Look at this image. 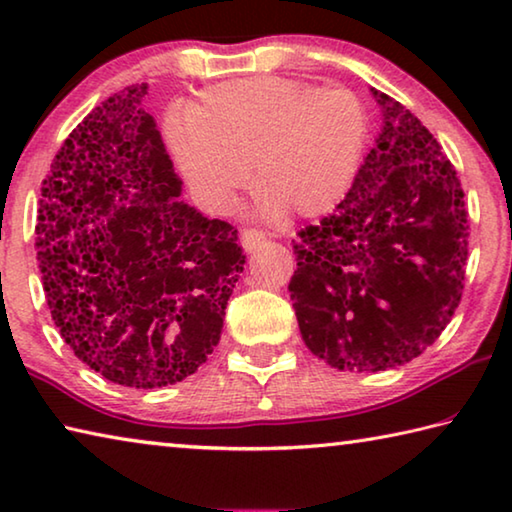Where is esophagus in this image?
I'll list each match as a JSON object with an SVG mask.
<instances>
[{
    "label": "esophagus",
    "instance_id": "esophagus-1",
    "mask_svg": "<svg viewBox=\"0 0 512 512\" xmlns=\"http://www.w3.org/2000/svg\"><path fill=\"white\" fill-rule=\"evenodd\" d=\"M266 241V235L262 230H255V228H246L241 232V246H244L246 253H253L255 248H259Z\"/></svg>",
    "mask_w": 512,
    "mask_h": 512
}]
</instances>
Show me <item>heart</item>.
I'll list each match as a JSON object with an SVG mask.
<instances>
[{
    "label": "heart",
    "instance_id": "b5f03b06",
    "mask_svg": "<svg viewBox=\"0 0 512 512\" xmlns=\"http://www.w3.org/2000/svg\"><path fill=\"white\" fill-rule=\"evenodd\" d=\"M164 135L212 210H228L253 171L264 216H318L357 176L368 112L348 88L257 76L214 85L189 110H173Z\"/></svg>",
    "mask_w": 512,
    "mask_h": 512
}]
</instances>
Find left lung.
<instances>
[{
    "label": "left lung",
    "mask_w": 512,
    "mask_h": 512,
    "mask_svg": "<svg viewBox=\"0 0 512 512\" xmlns=\"http://www.w3.org/2000/svg\"><path fill=\"white\" fill-rule=\"evenodd\" d=\"M370 92L384 126L336 210L298 232L289 282L302 341L350 372L404 366L433 345L461 302L470 235L461 180L436 137Z\"/></svg>",
    "instance_id": "left-lung-1"
}]
</instances>
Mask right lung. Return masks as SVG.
Segmentation results:
<instances>
[{
    "label": "right lung",
    "mask_w": 512,
    "mask_h": 512,
    "mask_svg": "<svg viewBox=\"0 0 512 512\" xmlns=\"http://www.w3.org/2000/svg\"><path fill=\"white\" fill-rule=\"evenodd\" d=\"M146 90L128 85L69 133L36 225L60 336L85 366L131 388L171 386L203 366L246 264L228 221L180 201Z\"/></svg>",
    "instance_id": "right-lung-1"
}]
</instances>
